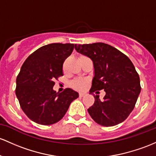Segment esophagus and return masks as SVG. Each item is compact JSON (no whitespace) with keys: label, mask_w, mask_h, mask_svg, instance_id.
Instances as JSON below:
<instances>
[{"label":"esophagus","mask_w":156,"mask_h":156,"mask_svg":"<svg viewBox=\"0 0 156 156\" xmlns=\"http://www.w3.org/2000/svg\"><path fill=\"white\" fill-rule=\"evenodd\" d=\"M84 95H86V93H85V92H80V93H79V96L81 98L83 97Z\"/></svg>","instance_id":"1"}]
</instances>
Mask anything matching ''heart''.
<instances>
[{"label":"heart","mask_w":156,"mask_h":156,"mask_svg":"<svg viewBox=\"0 0 156 156\" xmlns=\"http://www.w3.org/2000/svg\"><path fill=\"white\" fill-rule=\"evenodd\" d=\"M87 81L86 80H83V79H77L75 80L73 82L72 85L74 88L77 89V90H82L83 89H85V87H87Z\"/></svg>","instance_id":"1"}]
</instances>
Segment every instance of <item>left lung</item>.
<instances>
[{"label":"left lung","instance_id":"obj_1","mask_svg":"<svg viewBox=\"0 0 156 156\" xmlns=\"http://www.w3.org/2000/svg\"><path fill=\"white\" fill-rule=\"evenodd\" d=\"M75 49L93 62L90 92L104 90L106 92L101 100L99 95H94V104L87 109L90 115L104 126L123 122L133 110L141 92L139 75L134 65L124 53L104 43L75 44Z\"/></svg>","mask_w":156,"mask_h":156}]
</instances>
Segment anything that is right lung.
<instances>
[{
    "mask_svg": "<svg viewBox=\"0 0 156 156\" xmlns=\"http://www.w3.org/2000/svg\"><path fill=\"white\" fill-rule=\"evenodd\" d=\"M73 44H50L30 55L16 79L15 94L20 107L37 124L50 125L62 119L78 93L70 88L53 90L54 81L63 73V64L74 49Z\"/></svg>",
    "mask_w": 156,
    "mask_h": 156,
    "instance_id": "right-lung-1",
    "label": "right lung"
}]
</instances>
